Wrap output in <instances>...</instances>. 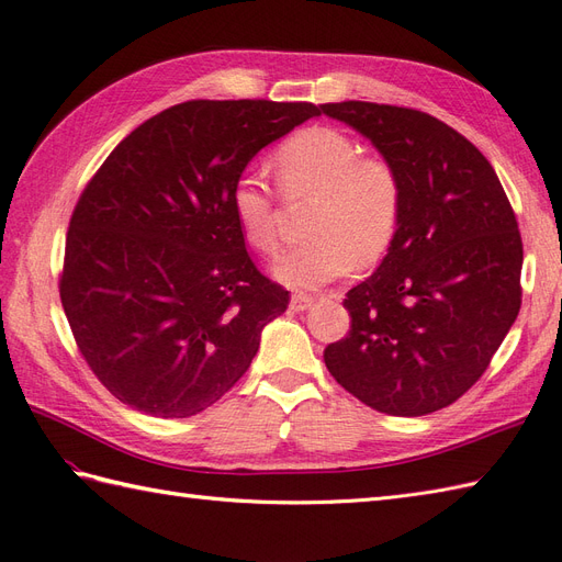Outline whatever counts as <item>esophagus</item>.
I'll return each instance as SVG.
<instances>
[{
    "label": "esophagus",
    "instance_id": "34e87169",
    "mask_svg": "<svg viewBox=\"0 0 562 562\" xmlns=\"http://www.w3.org/2000/svg\"><path fill=\"white\" fill-rule=\"evenodd\" d=\"M312 304H314V297L307 295V293H293V297H291V310H293V312L310 310Z\"/></svg>",
    "mask_w": 562,
    "mask_h": 562
}]
</instances>
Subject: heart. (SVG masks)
I'll use <instances>...</instances> for the list:
<instances>
[{"label": "heart", "instance_id": "b5f03b06", "mask_svg": "<svg viewBox=\"0 0 562 562\" xmlns=\"http://www.w3.org/2000/svg\"><path fill=\"white\" fill-rule=\"evenodd\" d=\"M274 176L288 201L312 199L310 241L288 250L277 277L293 288H318L353 265H372L394 244L403 213V184L384 157L361 155L351 135L333 126L293 133L274 155ZM232 211L246 241L260 252L281 246L279 203L258 176L232 187Z\"/></svg>", "mask_w": 562, "mask_h": 562}]
</instances>
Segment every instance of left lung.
<instances>
[{"label": "left lung", "mask_w": 562, "mask_h": 562, "mask_svg": "<svg viewBox=\"0 0 562 562\" xmlns=\"http://www.w3.org/2000/svg\"><path fill=\"white\" fill-rule=\"evenodd\" d=\"M396 166L403 213L375 274L353 285L349 333L323 361L372 411L419 417L481 380L520 312L522 239L495 168L413 108L326 103Z\"/></svg>", "instance_id": "left-lung-1"}]
</instances>
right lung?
I'll use <instances>...</instances> for the list:
<instances>
[{"mask_svg":"<svg viewBox=\"0 0 562 562\" xmlns=\"http://www.w3.org/2000/svg\"><path fill=\"white\" fill-rule=\"evenodd\" d=\"M312 103L187 100L119 143L70 217L60 302L114 398L192 417L241 380L291 295L246 250L232 187Z\"/></svg>","mask_w":562,"mask_h":562,"instance_id":"right-lung-1","label":"right lung"}]
</instances>
